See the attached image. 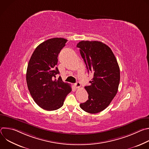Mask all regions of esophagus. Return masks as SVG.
Listing matches in <instances>:
<instances>
[{"mask_svg": "<svg viewBox=\"0 0 149 149\" xmlns=\"http://www.w3.org/2000/svg\"><path fill=\"white\" fill-rule=\"evenodd\" d=\"M74 86L76 88H79L81 87V84L79 82H77L74 84Z\"/></svg>", "mask_w": 149, "mask_h": 149, "instance_id": "obj_1", "label": "esophagus"}]
</instances>
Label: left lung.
I'll return each mask as SVG.
<instances>
[{
  "label": "left lung",
  "mask_w": 149,
  "mask_h": 149,
  "mask_svg": "<svg viewBox=\"0 0 149 149\" xmlns=\"http://www.w3.org/2000/svg\"><path fill=\"white\" fill-rule=\"evenodd\" d=\"M88 72L94 77L86 86L88 100L80 107L91 114L107 108L118 91L120 79V68L109 47L100 41L82 40L77 44Z\"/></svg>",
  "instance_id": "left-lung-1"
}]
</instances>
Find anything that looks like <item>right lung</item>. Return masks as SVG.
I'll use <instances>...</instances> for the list:
<instances>
[{"mask_svg":"<svg viewBox=\"0 0 149 149\" xmlns=\"http://www.w3.org/2000/svg\"><path fill=\"white\" fill-rule=\"evenodd\" d=\"M68 40L62 38L48 39L39 44L33 52L26 71V82L29 93L40 107L47 111L61 108L71 91L70 84L59 77L56 65L58 55Z\"/></svg>","mask_w":149,"mask_h":149,"instance_id":"obj_1","label":"right lung"}]
</instances>
